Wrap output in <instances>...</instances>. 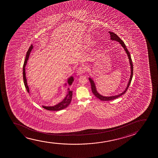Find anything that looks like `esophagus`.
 <instances>
[{
    "label": "esophagus",
    "instance_id": "esophagus-1",
    "mask_svg": "<svg viewBox=\"0 0 158 158\" xmlns=\"http://www.w3.org/2000/svg\"><path fill=\"white\" fill-rule=\"evenodd\" d=\"M85 71V67H83V66H80V67L78 68V70H77V74L78 75H81L83 73H84Z\"/></svg>",
    "mask_w": 158,
    "mask_h": 158
}]
</instances>
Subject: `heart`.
<instances>
[{"label": "heart", "mask_w": 158, "mask_h": 158, "mask_svg": "<svg viewBox=\"0 0 158 158\" xmlns=\"http://www.w3.org/2000/svg\"><path fill=\"white\" fill-rule=\"evenodd\" d=\"M89 42H90V38H89V36H86V37H85L84 39L83 40V43L85 44H88L89 43ZM95 43H96V42L95 41H93V43H92V47H94L95 46Z\"/></svg>", "instance_id": "1"}]
</instances>
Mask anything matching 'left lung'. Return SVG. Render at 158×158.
I'll return each instance as SVG.
<instances>
[{
    "label": "left lung",
    "instance_id": "left-lung-1",
    "mask_svg": "<svg viewBox=\"0 0 158 158\" xmlns=\"http://www.w3.org/2000/svg\"><path fill=\"white\" fill-rule=\"evenodd\" d=\"M109 33L110 35V39L112 40H115V41H118L119 43L121 44V46L123 47L124 50H125L126 53L127 54L128 57L129 59V61H130V65H131V76H130V80L128 83L127 86L126 87L125 90L123 91V93L119 94L118 95H114V96H110V97H105V96H102V95L100 94L97 91V89L95 87V84L93 81V80L91 79V78H89V80L90 81L91 85V89H92V91L93 94L95 95L96 97L98 98L99 99L101 100L102 101H110V100H112L117 99L118 98L120 97V96L123 95V94L126 92V91L127 90V89L129 87L130 84L132 81V77H133V63H132V59L131 57V55L130 54V52L128 51L127 48L126 47L125 44L124 43L122 40H121L120 38H119L118 35H117L114 33L112 32H109Z\"/></svg>",
    "mask_w": 158,
    "mask_h": 158
}]
</instances>
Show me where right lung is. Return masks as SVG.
Wrapping results in <instances>:
<instances>
[{"label":"right lung","mask_w":158,"mask_h":158,"mask_svg":"<svg viewBox=\"0 0 158 158\" xmlns=\"http://www.w3.org/2000/svg\"><path fill=\"white\" fill-rule=\"evenodd\" d=\"M33 47V46L31 45L30 47L28 48L27 52L26 53V58H25V60L24 61V65H23V80H24V85L26 87V90L27 91L28 93H30V91H29V88H28V85H27V80H26V73H25V66H26V64H27V62L28 60V58H29V56L30 54V52L32 50ZM74 79L73 77H71L70 78L68 79V84L69 85H71L72 82L73 81ZM68 93H67V95L66 96L64 99H63L62 102H59V104H57L56 105L54 106H43V107L45 108L47 110H54V111H58V110H61L64 108H66L67 106L69 105V104L71 102L72 98V91H70L69 89H68Z\"/></svg>","instance_id":"right-lung-1"}]
</instances>
